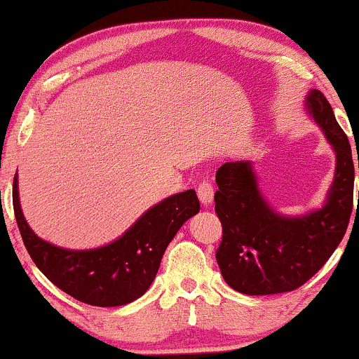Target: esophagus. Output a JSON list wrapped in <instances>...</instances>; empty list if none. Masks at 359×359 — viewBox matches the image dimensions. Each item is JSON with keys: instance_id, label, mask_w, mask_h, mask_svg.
<instances>
[{"instance_id": "1", "label": "esophagus", "mask_w": 359, "mask_h": 359, "mask_svg": "<svg viewBox=\"0 0 359 359\" xmlns=\"http://www.w3.org/2000/svg\"><path fill=\"white\" fill-rule=\"evenodd\" d=\"M197 196L201 198V202L204 205H209L210 202L214 201V187L209 180H204V182L198 184L197 187Z\"/></svg>"}]
</instances>
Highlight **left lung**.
<instances>
[{
	"mask_svg": "<svg viewBox=\"0 0 359 359\" xmlns=\"http://www.w3.org/2000/svg\"><path fill=\"white\" fill-rule=\"evenodd\" d=\"M306 110L336 154L334 180L321 209L292 217L276 212L259 191L249 161L226 162L215 174V214L222 224L215 259L226 283L243 294H278L303 286L325 266L348 229L355 187L351 147L319 90L308 93Z\"/></svg>",
	"mask_w": 359,
	"mask_h": 359,
	"instance_id": "8db88e82",
	"label": "left lung"
}]
</instances>
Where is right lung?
Instances as JSON below:
<instances>
[{
    "label": "right lung",
    "mask_w": 359,
    "mask_h": 359,
    "mask_svg": "<svg viewBox=\"0 0 359 359\" xmlns=\"http://www.w3.org/2000/svg\"><path fill=\"white\" fill-rule=\"evenodd\" d=\"M13 207L25 248L38 269L81 303L114 308L145 294L167 245L182 224L198 212L201 204L194 189L163 198L122 237L88 250L58 248L34 234L21 212L18 175L13 180Z\"/></svg>",
    "instance_id": "obj_1"
}]
</instances>
